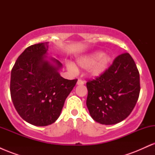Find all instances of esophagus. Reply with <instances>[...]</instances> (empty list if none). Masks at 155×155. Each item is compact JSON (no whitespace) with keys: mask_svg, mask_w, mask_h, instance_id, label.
Instances as JSON below:
<instances>
[{"mask_svg":"<svg viewBox=\"0 0 155 155\" xmlns=\"http://www.w3.org/2000/svg\"><path fill=\"white\" fill-rule=\"evenodd\" d=\"M76 84H77L78 85H83L84 84V81H82L81 79H79L77 81V83H76Z\"/></svg>","mask_w":155,"mask_h":155,"instance_id":"34e87169","label":"esophagus"}]
</instances>
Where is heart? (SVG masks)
I'll use <instances>...</instances> for the list:
<instances>
[{
	"label": "heart",
	"mask_w": 155,
	"mask_h": 155,
	"mask_svg": "<svg viewBox=\"0 0 155 155\" xmlns=\"http://www.w3.org/2000/svg\"><path fill=\"white\" fill-rule=\"evenodd\" d=\"M111 60V57L109 54H104L103 51H95L79 58L76 60V63L81 68H89L90 76L98 77L108 70ZM68 67L70 70L76 71V67L71 63H69Z\"/></svg>",
	"instance_id": "heart-1"
}]
</instances>
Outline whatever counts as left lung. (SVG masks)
Returning a JSON list of instances; mask_svg holds the SVG:
<instances>
[{
  "instance_id": "left-lung-1",
  "label": "left lung",
  "mask_w": 155,
  "mask_h": 155,
  "mask_svg": "<svg viewBox=\"0 0 155 155\" xmlns=\"http://www.w3.org/2000/svg\"><path fill=\"white\" fill-rule=\"evenodd\" d=\"M87 106L102 124H114L129 116L140 93V76L128 53L119 55L103 75L89 80Z\"/></svg>"
}]
</instances>
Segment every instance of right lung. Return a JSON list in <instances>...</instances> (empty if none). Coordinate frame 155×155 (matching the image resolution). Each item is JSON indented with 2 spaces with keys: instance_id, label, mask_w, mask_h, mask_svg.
Listing matches in <instances>:
<instances>
[{
  "instance_id": "1",
  "label": "right lung",
  "mask_w": 155,
  "mask_h": 155,
  "mask_svg": "<svg viewBox=\"0 0 155 155\" xmlns=\"http://www.w3.org/2000/svg\"><path fill=\"white\" fill-rule=\"evenodd\" d=\"M48 42L30 46L19 56L11 73L10 92L22 118L35 126L58 119L65 99L77 82L62 77V63L47 58Z\"/></svg>"
}]
</instances>
